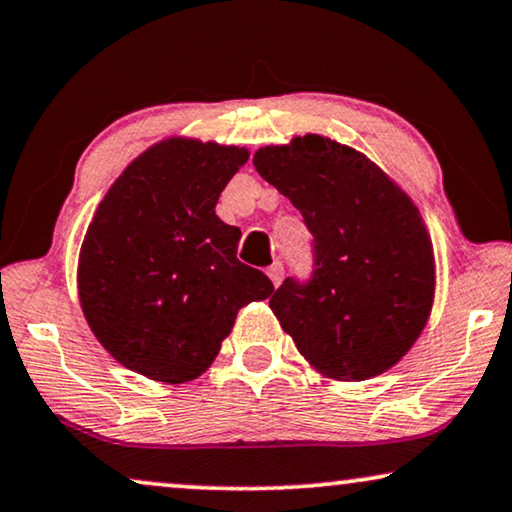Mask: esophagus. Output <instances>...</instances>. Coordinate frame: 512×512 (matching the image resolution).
Listing matches in <instances>:
<instances>
[{"label": "esophagus", "instance_id": "esophagus-1", "mask_svg": "<svg viewBox=\"0 0 512 512\" xmlns=\"http://www.w3.org/2000/svg\"><path fill=\"white\" fill-rule=\"evenodd\" d=\"M268 277L272 279V284L279 286L282 284V277H284V265L282 263H272L268 268Z\"/></svg>", "mask_w": 512, "mask_h": 512}]
</instances>
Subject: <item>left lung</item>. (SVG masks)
Instances as JSON below:
<instances>
[{
  "label": "left lung",
  "mask_w": 512,
  "mask_h": 512,
  "mask_svg": "<svg viewBox=\"0 0 512 512\" xmlns=\"http://www.w3.org/2000/svg\"><path fill=\"white\" fill-rule=\"evenodd\" d=\"M258 174L314 237L310 282L286 277L270 310L321 375L361 382L396 366L429 321L436 263L419 209L373 160L324 135L254 153Z\"/></svg>",
  "instance_id": "obj_1"
}]
</instances>
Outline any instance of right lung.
<instances>
[{
  "label": "right lung",
  "instance_id": "add662e5",
  "mask_svg": "<svg viewBox=\"0 0 512 512\" xmlns=\"http://www.w3.org/2000/svg\"><path fill=\"white\" fill-rule=\"evenodd\" d=\"M249 160L244 146L170 137L114 181L83 237L79 300L125 368L181 384L212 366L237 312L275 286L237 261L240 228L214 207Z\"/></svg>",
  "mask_w": 512,
  "mask_h": 512
}]
</instances>
